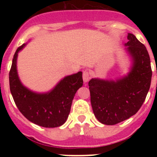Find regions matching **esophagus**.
<instances>
[{
	"label": "esophagus",
	"mask_w": 157,
	"mask_h": 157,
	"mask_svg": "<svg viewBox=\"0 0 157 157\" xmlns=\"http://www.w3.org/2000/svg\"><path fill=\"white\" fill-rule=\"evenodd\" d=\"M90 72L88 71L87 70L83 71H82V78L84 82H87L90 79Z\"/></svg>",
	"instance_id": "esophagus-1"
}]
</instances>
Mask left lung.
Masks as SVG:
<instances>
[{
	"mask_svg": "<svg viewBox=\"0 0 157 157\" xmlns=\"http://www.w3.org/2000/svg\"><path fill=\"white\" fill-rule=\"evenodd\" d=\"M125 45L134 59L128 75L114 81L92 78L89 82L94 116L106 125H115L136 114L145 101L152 79L149 52L132 34Z\"/></svg>",
	"mask_w": 157,
	"mask_h": 157,
	"instance_id": "1",
	"label": "left lung"
}]
</instances>
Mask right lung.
Returning a JSON list of instances; mask_svg holds the SVG:
<instances>
[{"mask_svg":"<svg viewBox=\"0 0 157 157\" xmlns=\"http://www.w3.org/2000/svg\"><path fill=\"white\" fill-rule=\"evenodd\" d=\"M16 49L9 71L11 94L18 109L29 121L43 127H57L66 122L76 92L82 86V73L67 76L48 94H35L23 86L16 71L18 52Z\"/></svg>","mask_w":157,"mask_h":157,"instance_id":"obj_1","label":"right lung"}]
</instances>
